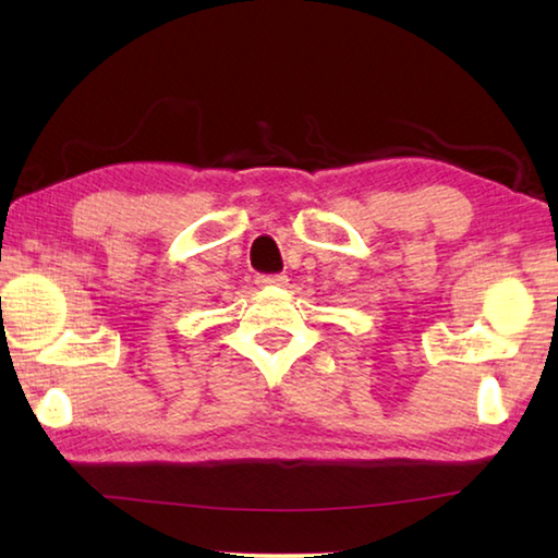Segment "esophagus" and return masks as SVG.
I'll list each match as a JSON object with an SVG mask.
<instances>
[{
    "mask_svg": "<svg viewBox=\"0 0 558 558\" xmlns=\"http://www.w3.org/2000/svg\"><path fill=\"white\" fill-rule=\"evenodd\" d=\"M256 282L260 288H286L288 276H258Z\"/></svg>",
    "mask_w": 558,
    "mask_h": 558,
    "instance_id": "34e87169",
    "label": "esophagus"
}]
</instances>
